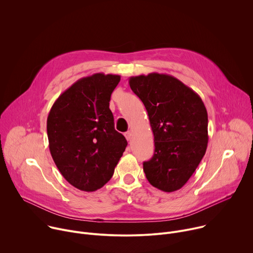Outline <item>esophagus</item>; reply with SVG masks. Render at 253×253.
<instances>
[{"label":"esophagus","instance_id":"1","mask_svg":"<svg viewBox=\"0 0 253 253\" xmlns=\"http://www.w3.org/2000/svg\"><path fill=\"white\" fill-rule=\"evenodd\" d=\"M124 135H125V137H126V139H127V140H128V141H130V140H131V137H132V133H131V132H130V131H128V132H126V133H125V134H124Z\"/></svg>","mask_w":253,"mask_h":253}]
</instances>
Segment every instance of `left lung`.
I'll list each match as a JSON object with an SVG mask.
<instances>
[{
	"label": "left lung",
	"instance_id": "1",
	"mask_svg": "<svg viewBox=\"0 0 253 253\" xmlns=\"http://www.w3.org/2000/svg\"><path fill=\"white\" fill-rule=\"evenodd\" d=\"M129 85L148 113L154 135L153 157L143 163L149 183L173 192L185 185L208 143V116L200 96L167 74L130 77Z\"/></svg>",
	"mask_w": 253,
	"mask_h": 253
}]
</instances>
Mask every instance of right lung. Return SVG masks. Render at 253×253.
Instances as JSON below:
<instances>
[{
  "instance_id": "right-lung-1",
  "label": "right lung",
  "mask_w": 253,
  "mask_h": 253,
  "mask_svg": "<svg viewBox=\"0 0 253 253\" xmlns=\"http://www.w3.org/2000/svg\"><path fill=\"white\" fill-rule=\"evenodd\" d=\"M119 75L96 73L79 79L53 104L47 119L52 158L67 181L86 192L113 176L127 140L114 128L109 109Z\"/></svg>"
}]
</instances>
